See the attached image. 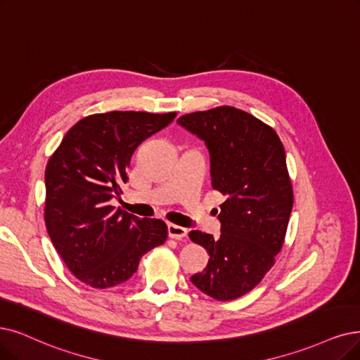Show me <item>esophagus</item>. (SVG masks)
<instances>
[{"mask_svg":"<svg viewBox=\"0 0 360 360\" xmlns=\"http://www.w3.org/2000/svg\"><path fill=\"white\" fill-rule=\"evenodd\" d=\"M168 235H169L172 239L181 240V239H184L186 236H188V229H184V227L177 226V224H169V226H168Z\"/></svg>","mask_w":360,"mask_h":360,"instance_id":"34e87169","label":"esophagus"}]
</instances>
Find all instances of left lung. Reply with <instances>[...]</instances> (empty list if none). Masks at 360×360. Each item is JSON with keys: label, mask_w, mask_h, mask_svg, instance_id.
Wrapping results in <instances>:
<instances>
[{"label": "left lung", "mask_w": 360, "mask_h": 360, "mask_svg": "<svg viewBox=\"0 0 360 360\" xmlns=\"http://www.w3.org/2000/svg\"><path fill=\"white\" fill-rule=\"evenodd\" d=\"M177 124L205 143L212 188L226 195L220 238L189 233L210 254L191 281L215 300H235L260 283L282 248L294 204L285 149L273 128L236 108L188 113Z\"/></svg>", "instance_id": "8db88e82"}]
</instances>
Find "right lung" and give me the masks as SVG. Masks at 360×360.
I'll return each instance as SVG.
<instances>
[{
	"mask_svg": "<svg viewBox=\"0 0 360 360\" xmlns=\"http://www.w3.org/2000/svg\"><path fill=\"white\" fill-rule=\"evenodd\" d=\"M176 112H108L78 121L46 168L47 232L77 279L110 288L130 279L143 254L162 245L167 224L115 210L131 155L165 128Z\"/></svg>",
	"mask_w": 360,
	"mask_h": 360,
	"instance_id": "obj_1",
	"label": "right lung"
}]
</instances>
